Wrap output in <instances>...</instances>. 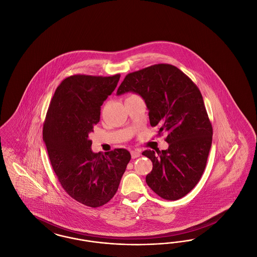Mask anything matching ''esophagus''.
<instances>
[{"mask_svg": "<svg viewBox=\"0 0 257 257\" xmlns=\"http://www.w3.org/2000/svg\"><path fill=\"white\" fill-rule=\"evenodd\" d=\"M140 155H141V153H140V151H139V150H137V149H135V150H132V151H131V157H132L133 159H136V158L140 157Z\"/></svg>", "mask_w": 257, "mask_h": 257, "instance_id": "34e87169", "label": "esophagus"}]
</instances>
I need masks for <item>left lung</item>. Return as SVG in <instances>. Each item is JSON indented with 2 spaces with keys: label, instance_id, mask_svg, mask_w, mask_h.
<instances>
[{
  "label": "left lung",
  "instance_id": "left-lung-1",
  "mask_svg": "<svg viewBox=\"0 0 257 257\" xmlns=\"http://www.w3.org/2000/svg\"><path fill=\"white\" fill-rule=\"evenodd\" d=\"M134 92L145 100L152 127L167 133V150H146L153 169L146 178L158 196L176 200L198 183L207 163L213 129L195 83L176 66L151 65L126 75L116 94Z\"/></svg>",
  "mask_w": 257,
  "mask_h": 257
}]
</instances>
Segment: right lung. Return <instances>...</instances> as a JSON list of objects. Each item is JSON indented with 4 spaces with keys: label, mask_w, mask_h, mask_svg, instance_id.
<instances>
[{
    "label": "right lung",
    "mask_w": 257,
    "mask_h": 257,
    "mask_svg": "<svg viewBox=\"0 0 257 257\" xmlns=\"http://www.w3.org/2000/svg\"><path fill=\"white\" fill-rule=\"evenodd\" d=\"M120 75H73L57 87L43 124V141L61 187L78 202L100 207L115 195L127 164L128 150L94 153L88 135L100 120L104 101Z\"/></svg>",
    "instance_id": "1"
}]
</instances>
